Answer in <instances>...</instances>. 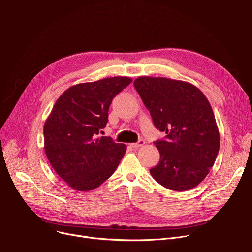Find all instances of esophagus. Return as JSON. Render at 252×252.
Returning a JSON list of instances; mask_svg holds the SVG:
<instances>
[{
	"label": "esophagus",
	"mask_w": 252,
	"mask_h": 252,
	"mask_svg": "<svg viewBox=\"0 0 252 252\" xmlns=\"http://www.w3.org/2000/svg\"><path fill=\"white\" fill-rule=\"evenodd\" d=\"M144 143H145V141L141 139V140H139V141L136 142V143H131L130 146L133 147V148H138V147H140V146H143Z\"/></svg>",
	"instance_id": "esophagus-1"
}]
</instances>
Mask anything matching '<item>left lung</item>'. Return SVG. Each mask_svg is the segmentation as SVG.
I'll use <instances>...</instances> for the list:
<instances>
[{
  "label": "left lung",
  "mask_w": 252,
  "mask_h": 252,
  "mask_svg": "<svg viewBox=\"0 0 252 252\" xmlns=\"http://www.w3.org/2000/svg\"><path fill=\"white\" fill-rule=\"evenodd\" d=\"M134 87L154 126L166 134L154 142L160 159L150 175L168 189L197 187L214 165L220 147L215 116L205 94L191 84L166 77L140 76Z\"/></svg>",
  "instance_id": "8db88e82"
}]
</instances>
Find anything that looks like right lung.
Returning <instances> with one entry per match:
<instances>
[{"instance_id": "obj_1", "label": "right lung", "mask_w": 252, "mask_h": 252, "mask_svg": "<svg viewBox=\"0 0 252 252\" xmlns=\"http://www.w3.org/2000/svg\"><path fill=\"white\" fill-rule=\"evenodd\" d=\"M132 80L114 76L67 89L45 121L44 149L53 169L69 187L92 190L118 167L126 145L99 136L108 123L112 100Z\"/></svg>"}]
</instances>
